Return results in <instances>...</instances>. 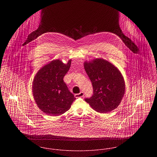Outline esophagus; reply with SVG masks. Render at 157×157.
<instances>
[{
    "label": "esophagus",
    "instance_id": "obj_1",
    "mask_svg": "<svg viewBox=\"0 0 157 157\" xmlns=\"http://www.w3.org/2000/svg\"><path fill=\"white\" fill-rule=\"evenodd\" d=\"M84 96V93L83 92H80L79 94H75V97L76 98H79V97H83Z\"/></svg>",
    "mask_w": 157,
    "mask_h": 157
}]
</instances>
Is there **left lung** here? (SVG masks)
I'll use <instances>...</instances> for the list:
<instances>
[{
	"mask_svg": "<svg viewBox=\"0 0 157 157\" xmlns=\"http://www.w3.org/2000/svg\"><path fill=\"white\" fill-rule=\"evenodd\" d=\"M84 67L93 87V95L85 100L97 112L116 109L125 92L123 77L118 68L102 59L85 62Z\"/></svg>",
	"mask_w": 157,
	"mask_h": 157,
	"instance_id": "1",
	"label": "left lung"
}]
</instances>
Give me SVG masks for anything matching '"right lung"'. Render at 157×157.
<instances>
[{
    "mask_svg": "<svg viewBox=\"0 0 157 157\" xmlns=\"http://www.w3.org/2000/svg\"><path fill=\"white\" fill-rule=\"evenodd\" d=\"M71 63L59 59L51 61L36 74L33 82V94L42 111L51 116H57L68 111L75 100L63 81Z\"/></svg>",
    "mask_w": 157,
    "mask_h": 157,
    "instance_id": "add662e5",
    "label": "right lung"
}]
</instances>
